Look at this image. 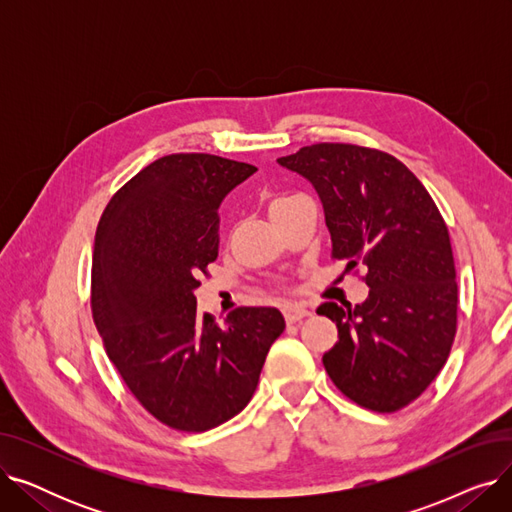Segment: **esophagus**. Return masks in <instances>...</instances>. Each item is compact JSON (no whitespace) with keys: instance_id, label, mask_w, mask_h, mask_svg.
Segmentation results:
<instances>
[{"instance_id":"34e87169","label":"esophagus","mask_w":512,"mask_h":512,"mask_svg":"<svg viewBox=\"0 0 512 512\" xmlns=\"http://www.w3.org/2000/svg\"><path fill=\"white\" fill-rule=\"evenodd\" d=\"M282 313H284L286 324H297V321H301L307 315H311V311L305 305H284Z\"/></svg>"}]
</instances>
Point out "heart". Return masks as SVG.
<instances>
[{
  "label": "heart",
  "instance_id": "obj_1",
  "mask_svg": "<svg viewBox=\"0 0 512 512\" xmlns=\"http://www.w3.org/2000/svg\"><path fill=\"white\" fill-rule=\"evenodd\" d=\"M297 199H301V195H288V193L270 195V199H267V213H270V218H272V215H276L278 211H282L284 207H288Z\"/></svg>",
  "mask_w": 512,
  "mask_h": 512
}]
</instances>
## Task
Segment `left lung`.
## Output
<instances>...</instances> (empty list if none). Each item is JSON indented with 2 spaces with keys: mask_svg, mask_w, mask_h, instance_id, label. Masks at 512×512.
Listing matches in <instances>:
<instances>
[{
  "mask_svg": "<svg viewBox=\"0 0 512 512\" xmlns=\"http://www.w3.org/2000/svg\"><path fill=\"white\" fill-rule=\"evenodd\" d=\"M317 191L332 257L361 261L365 303H324L338 342L324 355L336 388L357 405L394 413L444 367L456 334V270L448 226L419 178L396 157L348 143H317L280 157Z\"/></svg>",
  "mask_w": 512,
  "mask_h": 512,
  "instance_id": "obj_1",
  "label": "left lung"
}]
</instances>
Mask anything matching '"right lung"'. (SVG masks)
I'll use <instances>...</instances> for the list:
<instances>
[{
  "instance_id": "obj_1",
  "label": "right lung",
  "mask_w": 512,
  "mask_h": 512,
  "mask_svg": "<svg viewBox=\"0 0 512 512\" xmlns=\"http://www.w3.org/2000/svg\"><path fill=\"white\" fill-rule=\"evenodd\" d=\"M255 172L209 153L159 157L110 199L95 232L91 309L105 353L178 432H207L245 409L286 328L274 307H238L222 326L197 315V278L218 259V207Z\"/></svg>"
}]
</instances>
